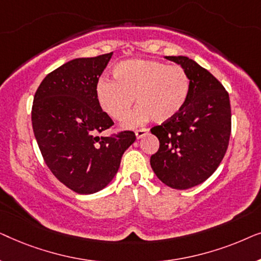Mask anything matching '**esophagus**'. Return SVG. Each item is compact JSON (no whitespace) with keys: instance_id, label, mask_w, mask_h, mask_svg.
Listing matches in <instances>:
<instances>
[{"instance_id":"esophagus-1","label":"esophagus","mask_w":261,"mask_h":261,"mask_svg":"<svg viewBox=\"0 0 261 261\" xmlns=\"http://www.w3.org/2000/svg\"><path fill=\"white\" fill-rule=\"evenodd\" d=\"M148 132H149L148 128H141V129L135 130V135H137L138 139H141L142 137H145V135L147 134Z\"/></svg>"}]
</instances>
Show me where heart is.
<instances>
[{"label": "heart", "instance_id": "obj_1", "mask_svg": "<svg viewBox=\"0 0 261 261\" xmlns=\"http://www.w3.org/2000/svg\"><path fill=\"white\" fill-rule=\"evenodd\" d=\"M114 81L103 77L96 85V97L105 113L116 121L129 115L134 98L139 107L127 120L133 127L153 117L156 122L173 119L184 108L190 80L179 65H167L152 59H132L119 63Z\"/></svg>", "mask_w": 261, "mask_h": 261}]
</instances>
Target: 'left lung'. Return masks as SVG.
Masks as SVG:
<instances>
[{"label": "left lung", "mask_w": 261, "mask_h": 261, "mask_svg": "<svg viewBox=\"0 0 261 261\" xmlns=\"http://www.w3.org/2000/svg\"><path fill=\"white\" fill-rule=\"evenodd\" d=\"M190 80L188 101L173 119L153 127L159 149L151 156L156 177L167 187L187 190L215 172L228 148L231 130L229 95L204 67L188 57H165Z\"/></svg>", "instance_id": "1"}]
</instances>
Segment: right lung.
I'll return each instance as SVG.
<instances>
[{"label": "right lung", "mask_w": 261, "mask_h": 261, "mask_svg": "<svg viewBox=\"0 0 261 261\" xmlns=\"http://www.w3.org/2000/svg\"><path fill=\"white\" fill-rule=\"evenodd\" d=\"M113 52L70 60L44 78L34 95L32 126L46 165L71 190L89 195L115 177L134 132L99 133L114 124L96 97V85Z\"/></svg>", "instance_id": "add662e5"}]
</instances>
